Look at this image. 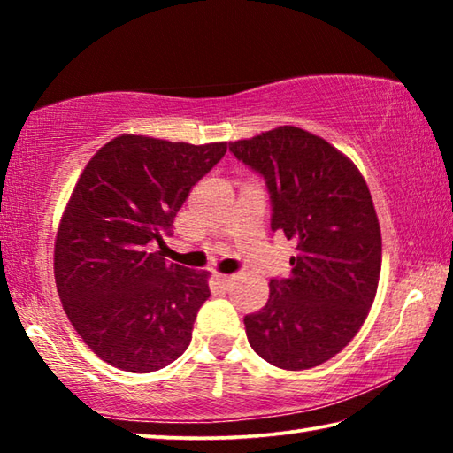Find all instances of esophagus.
Instances as JSON below:
<instances>
[{
    "mask_svg": "<svg viewBox=\"0 0 453 453\" xmlns=\"http://www.w3.org/2000/svg\"><path fill=\"white\" fill-rule=\"evenodd\" d=\"M213 280H216L221 288L227 289L234 278H232V275H226V273H213Z\"/></svg>",
    "mask_w": 453,
    "mask_h": 453,
    "instance_id": "esophagus-1",
    "label": "esophagus"
}]
</instances>
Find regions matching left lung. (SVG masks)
I'll return each instance as SVG.
<instances>
[{
  "instance_id": "left-lung-1",
  "label": "left lung",
  "mask_w": 453,
  "mask_h": 453,
  "mask_svg": "<svg viewBox=\"0 0 453 453\" xmlns=\"http://www.w3.org/2000/svg\"><path fill=\"white\" fill-rule=\"evenodd\" d=\"M265 180L272 229L294 240L289 278L243 318L250 346L281 370H310L364 326L381 270V234L357 167L332 143L294 126L229 143Z\"/></svg>"
}]
</instances>
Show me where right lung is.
Returning a JSON list of instances; mask_svg holds the SVG:
<instances>
[{"mask_svg":"<svg viewBox=\"0 0 453 453\" xmlns=\"http://www.w3.org/2000/svg\"><path fill=\"white\" fill-rule=\"evenodd\" d=\"M227 143L191 145L145 135L107 142L59 221L53 273L59 300L89 349L134 373L162 370L188 349L208 272L167 264L164 235L191 188Z\"/></svg>","mask_w":453,"mask_h":453,"instance_id":"right-lung-1","label":"right lung"}]
</instances>
